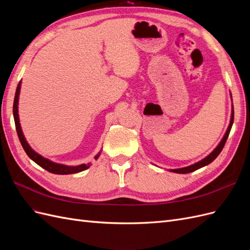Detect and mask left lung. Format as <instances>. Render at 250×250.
I'll list each match as a JSON object with an SVG mask.
<instances>
[{"label": "left lung", "instance_id": "left-lung-1", "mask_svg": "<svg viewBox=\"0 0 250 250\" xmlns=\"http://www.w3.org/2000/svg\"><path fill=\"white\" fill-rule=\"evenodd\" d=\"M232 123H233V107H232V111H231L230 123H229V128H228V130H226L223 139L221 140L220 143H219V145L215 148V150L213 151V152H211L210 154H208L206 158H203L202 161H200V162H198V163H196V164H194V165L188 166V167L180 168V169H173V170H170V171H171V172H175V173H180V174H186V173H190V172L198 170V169L204 167V166H207V165L210 164L219 154H220V152L222 151V149H223V147H224V145H225V143H226V140H228L229 135V132H230V129H231Z\"/></svg>", "mask_w": 250, "mask_h": 250}]
</instances>
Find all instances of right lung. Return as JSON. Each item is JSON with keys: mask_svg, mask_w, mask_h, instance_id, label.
<instances>
[{"mask_svg": "<svg viewBox=\"0 0 250 250\" xmlns=\"http://www.w3.org/2000/svg\"><path fill=\"white\" fill-rule=\"evenodd\" d=\"M20 90H21V81L18 84L17 87V92H16V96H14V101H13V118H14V123H16V128H17V132L19 135L20 142L21 144L22 148H24L25 152L27 153V155L31 158L33 162H35L37 165L41 166L42 168H43L44 170H47L48 172L54 173V174H59V175H65V174H74V173H78L81 171H84L87 168H89L90 164H82L79 166H64V165H60V164H56L53 163L51 161H49L48 158H44L42 155H40L39 153H36L35 151L29 146V144L27 143L24 134H22L21 128V124H20V119H19V110H18V105H19V96H20ZM100 153L97 154L95 156V160H97L99 157Z\"/></svg>", "mask_w": 250, "mask_h": 250, "instance_id": "1", "label": "right lung"}]
</instances>
